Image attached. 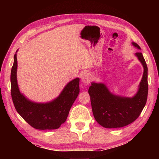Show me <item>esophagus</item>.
<instances>
[{
    "label": "esophagus",
    "mask_w": 159,
    "mask_h": 159,
    "mask_svg": "<svg viewBox=\"0 0 159 159\" xmlns=\"http://www.w3.org/2000/svg\"><path fill=\"white\" fill-rule=\"evenodd\" d=\"M81 79H82L83 82L88 84V83H90L91 79H92V77H91V75H90L89 73L85 72V73H83L82 74Z\"/></svg>",
    "instance_id": "34e87169"
}]
</instances>
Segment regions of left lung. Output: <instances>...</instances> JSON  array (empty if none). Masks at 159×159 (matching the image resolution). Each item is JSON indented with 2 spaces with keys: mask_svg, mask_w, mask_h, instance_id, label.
I'll use <instances>...</instances> for the list:
<instances>
[{
  "mask_svg": "<svg viewBox=\"0 0 159 159\" xmlns=\"http://www.w3.org/2000/svg\"><path fill=\"white\" fill-rule=\"evenodd\" d=\"M134 47L141 49L137 43ZM143 67V74L139 89L133 97H122L111 93L103 83H92L88 92L94 118L107 128H121L131 124L140 116L148 98V67L142 53H135Z\"/></svg>",
  "mask_w": 159,
  "mask_h": 159,
  "instance_id": "obj_1",
  "label": "left lung"
}]
</instances>
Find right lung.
<instances>
[{
    "label": "right lung",
    "instance_id": "add662e5",
    "mask_svg": "<svg viewBox=\"0 0 159 159\" xmlns=\"http://www.w3.org/2000/svg\"><path fill=\"white\" fill-rule=\"evenodd\" d=\"M17 67L16 53L11 71V93L17 112L30 126L36 129L59 128L66 121L71 107L79 93V78L67 83L60 95L51 102L37 103L29 100L20 93L17 82Z\"/></svg>",
    "mask_w": 159,
    "mask_h": 159
}]
</instances>
